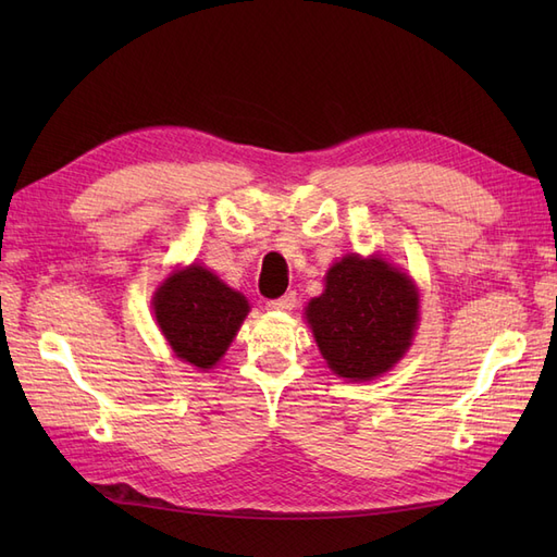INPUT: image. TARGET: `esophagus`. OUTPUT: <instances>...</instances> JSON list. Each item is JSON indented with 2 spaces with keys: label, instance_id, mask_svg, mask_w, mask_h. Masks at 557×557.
Returning a JSON list of instances; mask_svg holds the SVG:
<instances>
[{
  "label": "esophagus",
  "instance_id": "esophagus-1",
  "mask_svg": "<svg viewBox=\"0 0 557 557\" xmlns=\"http://www.w3.org/2000/svg\"><path fill=\"white\" fill-rule=\"evenodd\" d=\"M297 305V293H285L283 297H276V299H269L267 301V309L269 311H290L293 307Z\"/></svg>",
  "mask_w": 557,
  "mask_h": 557
}]
</instances>
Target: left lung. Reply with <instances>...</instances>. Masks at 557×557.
Segmentation results:
<instances>
[{
    "label": "left lung",
    "instance_id": "obj_1",
    "mask_svg": "<svg viewBox=\"0 0 557 557\" xmlns=\"http://www.w3.org/2000/svg\"><path fill=\"white\" fill-rule=\"evenodd\" d=\"M307 320L334 374L369 381L411 346L418 293L385 260L346 256L327 272L325 293L309 301Z\"/></svg>",
    "mask_w": 557,
    "mask_h": 557
}]
</instances>
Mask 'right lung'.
I'll use <instances>...</instances> for the list:
<instances>
[{
	"instance_id": "1",
	"label": "right lung",
	"mask_w": 557,
	"mask_h": 557,
	"mask_svg": "<svg viewBox=\"0 0 557 557\" xmlns=\"http://www.w3.org/2000/svg\"><path fill=\"white\" fill-rule=\"evenodd\" d=\"M156 318L176 358L197 369H211L225 356L248 313L242 293L193 264L166 278L153 299Z\"/></svg>"
}]
</instances>
